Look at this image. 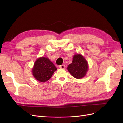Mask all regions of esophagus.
Returning a JSON list of instances; mask_svg holds the SVG:
<instances>
[{"label": "esophagus", "mask_w": 123, "mask_h": 123, "mask_svg": "<svg viewBox=\"0 0 123 123\" xmlns=\"http://www.w3.org/2000/svg\"><path fill=\"white\" fill-rule=\"evenodd\" d=\"M59 68L61 69H64L66 68V66H65V65H61V66H59Z\"/></svg>", "instance_id": "34e87169"}]
</instances>
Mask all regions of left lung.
<instances>
[{
    "label": "left lung",
    "mask_w": 123,
    "mask_h": 123,
    "mask_svg": "<svg viewBox=\"0 0 123 123\" xmlns=\"http://www.w3.org/2000/svg\"><path fill=\"white\" fill-rule=\"evenodd\" d=\"M68 70L77 79L84 77L88 70V64L81 54H77L73 56L72 62L68 66Z\"/></svg>",
    "instance_id": "left-lung-1"
}]
</instances>
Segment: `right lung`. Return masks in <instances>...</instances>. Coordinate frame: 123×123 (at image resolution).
Here are the masks:
<instances>
[{"instance_id":"obj_1","label":"right lung","mask_w":123,"mask_h":123,"mask_svg":"<svg viewBox=\"0 0 123 123\" xmlns=\"http://www.w3.org/2000/svg\"><path fill=\"white\" fill-rule=\"evenodd\" d=\"M56 70V67L48 58L41 57L35 62L32 73L36 80L44 82L50 79Z\"/></svg>"}]
</instances>
